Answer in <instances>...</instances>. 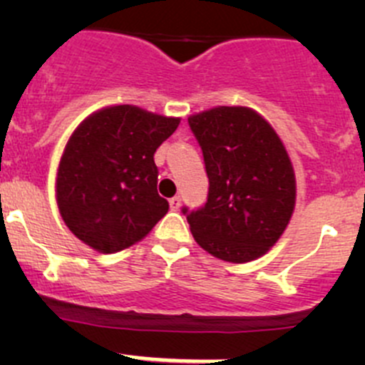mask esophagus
Here are the masks:
<instances>
[{
    "instance_id": "34e87169",
    "label": "esophagus",
    "mask_w": 365,
    "mask_h": 365,
    "mask_svg": "<svg viewBox=\"0 0 365 365\" xmlns=\"http://www.w3.org/2000/svg\"><path fill=\"white\" fill-rule=\"evenodd\" d=\"M169 206H171V210H178L180 206H182V197L180 196H175L169 200Z\"/></svg>"
}]
</instances>
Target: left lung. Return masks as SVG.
<instances>
[{
	"label": "left lung",
	"mask_w": 365,
	"mask_h": 365,
	"mask_svg": "<svg viewBox=\"0 0 365 365\" xmlns=\"http://www.w3.org/2000/svg\"><path fill=\"white\" fill-rule=\"evenodd\" d=\"M189 125L210 182L205 206L182 210L194 240L230 263L257 259L281 238L295 210V171L281 138L242 106L192 114Z\"/></svg>",
	"instance_id": "obj_1"
}]
</instances>
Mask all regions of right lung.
<instances>
[{"mask_svg": "<svg viewBox=\"0 0 365 365\" xmlns=\"http://www.w3.org/2000/svg\"><path fill=\"white\" fill-rule=\"evenodd\" d=\"M180 118L138 106H108L72 132L56 175V201L67 227L95 251L138 244L168 213L157 192V148Z\"/></svg>", "mask_w": 365, "mask_h": 365, "instance_id": "add662e5", "label": "right lung"}]
</instances>
